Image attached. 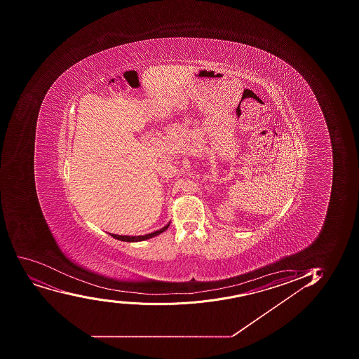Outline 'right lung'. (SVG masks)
<instances>
[{
	"instance_id": "right-lung-1",
	"label": "right lung",
	"mask_w": 359,
	"mask_h": 359,
	"mask_svg": "<svg viewBox=\"0 0 359 359\" xmlns=\"http://www.w3.org/2000/svg\"><path fill=\"white\" fill-rule=\"evenodd\" d=\"M170 227V224L165 226V227L161 228L160 231H154V233H151V234L146 235H140V236H128V235H117V234H110L111 236H114V238H118V240H121V241H128V242H137V241H144V240H147V238H153V236H156V235H159L160 233H163V231H166L167 228Z\"/></svg>"
}]
</instances>
